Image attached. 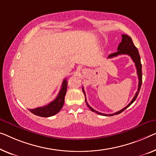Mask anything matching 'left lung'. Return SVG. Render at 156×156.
<instances>
[{"label": "left lung", "mask_w": 156, "mask_h": 156, "mask_svg": "<svg viewBox=\"0 0 156 156\" xmlns=\"http://www.w3.org/2000/svg\"><path fill=\"white\" fill-rule=\"evenodd\" d=\"M120 55H129L130 57L132 58V59L133 60V62L135 64V66L136 69V73H137V76H138V78H139V84H138V89L137 91H136L135 95L132 99V100L130 101V103L127 105V106H125L124 108L121 109V110L118 111V112L112 113V114H105V113H102L100 112H98L96 110H94V108H92L91 106H90L89 104H87V99H86V97H85V102L87 106L89 107V108L93 112L97 113L99 115H105V116H113V115H118L119 113H122L123 111H125L127 108H128L129 106L131 105V104L133 103V102L135 101V99L137 97L139 92L140 91V88L141 84H142V71H141V58H140V55L139 54V51L137 50L135 46H134L133 42H132V38H130L129 36H127V35L125 34H122V41L121 43H120L118 47V52L113 53V54H111L108 56L107 58H113L115 57H117V56ZM83 93H84L85 96V93L84 91V89L83 87Z\"/></svg>", "instance_id": "obj_1"}]
</instances>
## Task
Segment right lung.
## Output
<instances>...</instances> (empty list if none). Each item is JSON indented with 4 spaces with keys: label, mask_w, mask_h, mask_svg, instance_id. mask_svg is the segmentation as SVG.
Returning <instances> with one entry per match:
<instances>
[{
    "label": "right lung",
    "mask_w": 156,
    "mask_h": 156,
    "mask_svg": "<svg viewBox=\"0 0 156 156\" xmlns=\"http://www.w3.org/2000/svg\"><path fill=\"white\" fill-rule=\"evenodd\" d=\"M67 90V80L65 78L62 82L61 90L56 97L55 100L51 101L48 105L42 106V107L36 108L34 109H29L30 112L34 113V115L41 116V117H50L57 113H59L62 108L64 104V97L66 95Z\"/></svg>",
    "instance_id": "right-lung-1"
}]
</instances>
